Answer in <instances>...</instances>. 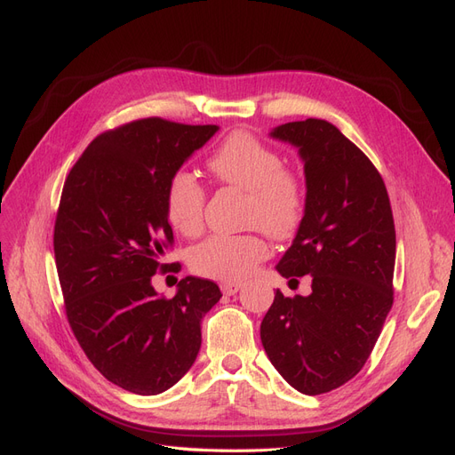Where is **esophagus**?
I'll return each mask as SVG.
<instances>
[{
  "label": "esophagus",
  "mask_w": 455,
  "mask_h": 455,
  "mask_svg": "<svg viewBox=\"0 0 455 455\" xmlns=\"http://www.w3.org/2000/svg\"><path fill=\"white\" fill-rule=\"evenodd\" d=\"M242 289V283H238V282H225V283H221V291L225 292V295H236V292Z\"/></svg>",
  "instance_id": "1"
}]
</instances>
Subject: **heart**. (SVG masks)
<instances>
[{"instance_id": "heart-1", "label": "heart", "mask_w": 455, "mask_h": 455, "mask_svg": "<svg viewBox=\"0 0 455 455\" xmlns=\"http://www.w3.org/2000/svg\"><path fill=\"white\" fill-rule=\"evenodd\" d=\"M221 181L249 190L247 225L262 227L275 238L295 234L306 213V185L299 173L283 168V158L247 132H234L208 160ZM206 190L187 170L175 172L166 188V215L175 230L195 236L204 223ZM270 245L259 230L215 234L190 251L196 274L219 282H240L259 262L268 259Z\"/></svg>"}]
</instances>
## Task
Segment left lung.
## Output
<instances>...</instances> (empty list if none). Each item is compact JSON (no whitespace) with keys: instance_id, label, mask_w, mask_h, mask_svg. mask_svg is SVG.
Segmentation results:
<instances>
[{"instance_id":"obj_1","label":"left lung","mask_w":455,"mask_h":455,"mask_svg":"<svg viewBox=\"0 0 455 455\" xmlns=\"http://www.w3.org/2000/svg\"><path fill=\"white\" fill-rule=\"evenodd\" d=\"M270 138L299 149L306 213L275 270L312 275L307 297L277 289L260 340L285 382L304 395L344 386L369 359L393 304L395 225L382 175L323 119L285 123ZM297 282V280H295Z\"/></svg>"}]
</instances>
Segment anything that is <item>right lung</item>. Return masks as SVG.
Listing matches in <instances>:
<instances>
[{
  "mask_svg": "<svg viewBox=\"0 0 455 455\" xmlns=\"http://www.w3.org/2000/svg\"><path fill=\"white\" fill-rule=\"evenodd\" d=\"M219 126L141 119L100 134L71 168L54 223L66 315L86 357L136 395L170 389L196 361L200 323L219 285L187 275L173 299L151 280L173 243L166 215L172 175Z\"/></svg>",
  "mask_w": 455,
  "mask_h": 455,
  "instance_id": "1",
  "label": "right lung"
}]
</instances>
